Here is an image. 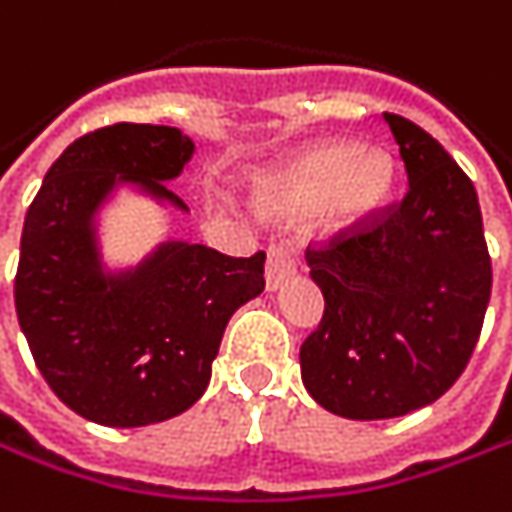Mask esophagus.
I'll use <instances>...</instances> for the list:
<instances>
[{
    "label": "esophagus",
    "instance_id": "esophagus-1",
    "mask_svg": "<svg viewBox=\"0 0 512 512\" xmlns=\"http://www.w3.org/2000/svg\"><path fill=\"white\" fill-rule=\"evenodd\" d=\"M299 265V256L291 244L276 242L268 247V268H265V282L270 291H276L285 279H291Z\"/></svg>",
    "mask_w": 512,
    "mask_h": 512
}]
</instances>
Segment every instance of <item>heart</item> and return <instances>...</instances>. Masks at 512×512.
Wrapping results in <instances>:
<instances>
[{
	"label": "heart",
	"mask_w": 512,
	"mask_h": 512,
	"mask_svg": "<svg viewBox=\"0 0 512 512\" xmlns=\"http://www.w3.org/2000/svg\"><path fill=\"white\" fill-rule=\"evenodd\" d=\"M395 184V164L386 152L334 141L314 146L294 164L253 178V204L268 216H302L331 204L340 218L374 210Z\"/></svg>",
	"instance_id": "1"
}]
</instances>
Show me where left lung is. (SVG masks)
<instances>
[{
    "instance_id": "left-lung-1",
    "label": "left lung",
    "mask_w": 512,
    "mask_h": 512,
    "mask_svg": "<svg viewBox=\"0 0 512 512\" xmlns=\"http://www.w3.org/2000/svg\"><path fill=\"white\" fill-rule=\"evenodd\" d=\"M383 120L409 178L403 201L305 253L325 311L299 348L302 383L351 421L444 395L473 357L493 288L473 181L421 126Z\"/></svg>"
}]
</instances>
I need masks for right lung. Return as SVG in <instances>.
I'll return each instance as SVG.
<instances>
[{
    "instance_id": "1",
    "label": "right lung",
    "mask_w": 512,
    "mask_h": 512,
    "mask_svg": "<svg viewBox=\"0 0 512 512\" xmlns=\"http://www.w3.org/2000/svg\"><path fill=\"white\" fill-rule=\"evenodd\" d=\"M195 143L172 126L115 123L71 143L28 207L16 317L45 383L103 426H146L204 395L236 308L265 291V253L247 259L164 242L138 268L109 273L94 213L117 184L187 204L169 190Z\"/></svg>"
}]
</instances>
